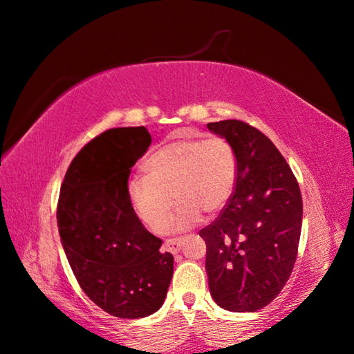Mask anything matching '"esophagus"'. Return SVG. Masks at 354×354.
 Segmentation results:
<instances>
[{"label": "esophagus", "mask_w": 354, "mask_h": 354, "mask_svg": "<svg viewBox=\"0 0 354 354\" xmlns=\"http://www.w3.org/2000/svg\"><path fill=\"white\" fill-rule=\"evenodd\" d=\"M181 245H183V239L178 237V239H167L164 242V250L167 252L171 254H178L179 250H181Z\"/></svg>", "instance_id": "obj_1"}]
</instances>
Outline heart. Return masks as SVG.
<instances>
[{
	"mask_svg": "<svg viewBox=\"0 0 354 354\" xmlns=\"http://www.w3.org/2000/svg\"><path fill=\"white\" fill-rule=\"evenodd\" d=\"M145 176L127 184V201L135 217L152 232H161L173 207L170 230L196 225L202 212L217 213L230 201L237 181V155L228 140L179 138L165 142L142 162Z\"/></svg>",
	"mask_w": 354,
	"mask_h": 354,
	"instance_id": "b5f03b06",
	"label": "heart"
}]
</instances>
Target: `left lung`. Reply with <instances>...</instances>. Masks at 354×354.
<instances>
[{
	"label": "left lung",
	"mask_w": 354,
	"mask_h": 354,
	"mask_svg": "<svg viewBox=\"0 0 354 354\" xmlns=\"http://www.w3.org/2000/svg\"><path fill=\"white\" fill-rule=\"evenodd\" d=\"M237 155V181L208 227L205 270L212 297L230 312H255L281 292L295 265L303 199L289 164L265 133L240 120L208 123Z\"/></svg>",
	"instance_id": "obj_1"
}]
</instances>
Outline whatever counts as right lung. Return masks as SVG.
<instances>
[{"label": "right lung", "instance_id": "obj_1", "mask_svg": "<svg viewBox=\"0 0 354 354\" xmlns=\"http://www.w3.org/2000/svg\"><path fill=\"white\" fill-rule=\"evenodd\" d=\"M152 137L145 126L114 127L82 147L57 202L62 246L79 286L117 318L137 319L162 306L173 255L142 227L127 201L131 167Z\"/></svg>", "mask_w": 354, "mask_h": 354}]
</instances>
